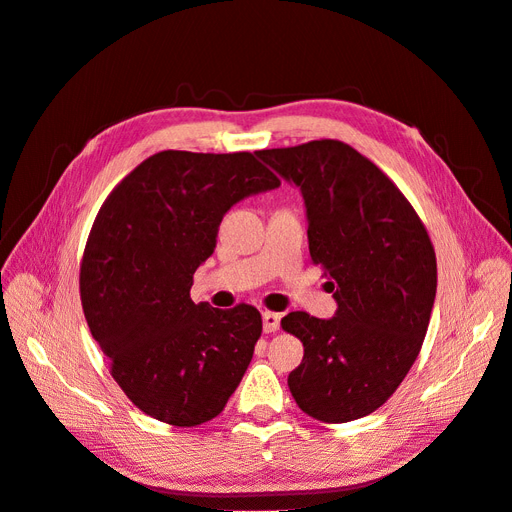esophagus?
<instances>
[{"label": "esophagus", "mask_w": 512, "mask_h": 512, "mask_svg": "<svg viewBox=\"0 0 512 512\" xmlns=\"http://www.w3.org/2000/svg\"><path fill=\"white\" fill-rule=\"evenodd\" d=\"M280 320H282L280 314L265 312L262 314V329H265V333H275L277 329H280Z\"/></svg>", "instance_id": "1"}]
</instances>
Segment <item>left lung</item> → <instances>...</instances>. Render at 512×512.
Returning <instances> with one entry per match:
<instances>
[{
    "mask_svg": "<svg viewBox=\"0 0 512 512\" xmlns=\"http://www.w3.org/2000/svg\"><path fill=\"white\" fill-rule=\"evenodd\" d=\"M256 156L301 190L309 256L324 267L337 312H290L282 329L303 342L288 386L322 423L378 410L421 352L438 267L427 230L382 170L342 141L262 149Z\"/></svg>",
    "mask_w": 512,
    "mask_h": 512,
    "instance_id": "8db88e82",
    "label": "left lung"
}]
</instances>
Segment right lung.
<instances>
[{"mask_svg":"<svg viewBox=\"0 0 512 512\" xmlns=\"http://www.w3.org/2000/svg\"><path fill=\"white\" fill-rule=\"evenodd\" d=\"M280 188L254 153L160 151L100 207L81 265L83 312L136 408L175 427L218 416L262 333L252 305L194 303V273L239 200Z\"/></svg>","mask_w":512,"mask_h":512,"instance_id":"right-lung-1","label":"right lung"}]
</instances>
